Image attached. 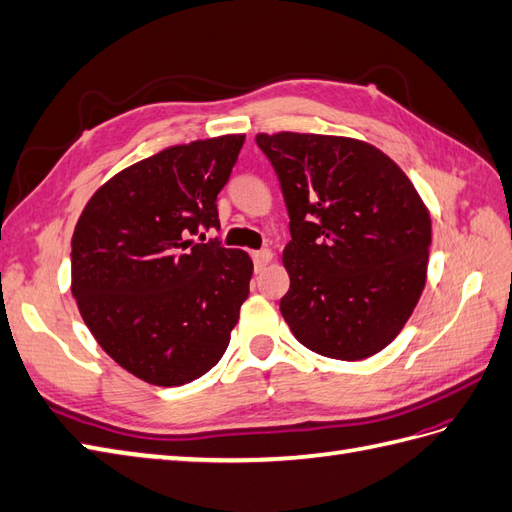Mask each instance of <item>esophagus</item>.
Listing matches in <instances>:
<instances>
[{
    "label": "esophagus",
    "mask_w": 512,
    "mask_h": 512,
    "mask_svg": "<svg viewBox=\"0 0 512 512\" xmlns=\"http://www.w3.org/2000/svg\"><path fill=\"white\" fill-rule=\"evenodd\" d=\"M252 258H254V267H256V271H260L263 269L265 265H269L271 260H273V254L269 252V249H258V252H254L252 254Z\"/></svg>",
    "instance_id": "obj_1"
}]
</instances>
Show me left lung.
Segmentation results:
<instances>
[{
	"mask_svg": "<svg viewBox=\"0 0 512 512\" xmlns=\"http://www.w3.org/2000/svg\"><path fill=\"white\" fill-rule=\"evenodd\" d=\"M289 210L280 313L308 350L363 360L384 350L426 286L432 221L413 182L369 143L258 134Z\"/></svg>",
	"mask_w": 512,
	"mask_h": 512,
	"instance_id": "1",
	"label": "left lung"
}]
</instances>
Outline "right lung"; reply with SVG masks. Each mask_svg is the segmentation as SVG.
Here are the masks:
<instances>
[{
	"label": "right lung",
	"instance_id": "add662e5",
	"mask_svg": "<svg viewBox=\"0 0 512 512\" xmlns=\"http://www.w3.org/2000/svg\"><path fill=\"white\" fill-rule=\"evenodd\" d=\"M243 134L173 145L119 171L71 239V293L102 350L132 376L180 386L213 369L249 295L252 258L217 239V195ZM204 241V234H202Z\"/></svg>",
	"mask_w": 512,
	"mask_h": 512
}]
</instances>
